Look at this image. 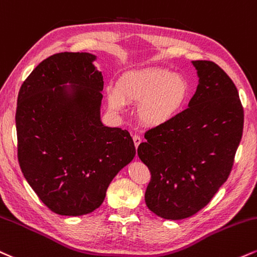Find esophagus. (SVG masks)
<instances>
[{"label": "esophagus", "instance_id": "1", "mask_svg": "<svg viewBox=\"0 0 257 257\" xmlns=\"http://www.w3.org/2000/svg\"><path fill=\"white\" fill-rule=\"evenodd\" d=\"M133 140H134V145H135V147H139V145L141 144V138L139 137V135H134V137H133Z\"/></svg>", "mask_w": 257, "mask_h": 257}]
</instances>
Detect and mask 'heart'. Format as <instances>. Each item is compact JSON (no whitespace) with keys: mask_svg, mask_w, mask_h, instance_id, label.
<instances>
[{"mask_svg":"<svg viewBox=\"0 0 257 257\" xmlns=\"http://www.w3.org/2000/svg\"><path fill=\"white\" fill-rule=\"evenodd\" d=\"M189 93V82L182 75L164 68H148L123 75L117 91H107V100L115 111L122 110L124 103L140 104L138 117L142 124L160 126L181 112Z\"/></svg>","mask_w":257,"mask_h":257,"instance_id":"obj_1","label":"heart"}]
</instances>
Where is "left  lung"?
<instances>
[{
  "label": "left lung",
  "instance_id": "obj_1",
  "mask_svg": "<svg viewBox=\"0 0 257 257\" xmlns=\"http://www.w3.org/2000/svg\"><path fill=\"white\" fill-rule=\"evenodd\" d=\"M199 85L189 107L145 133L138 156L151 172L145 201L179 220L208 205L232 170L244 111L232 80L212 61H193Z\"/></svg>",
  "mask_w": 257,
  "mask_h": 257
}]
</instances>
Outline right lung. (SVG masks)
<instances>
[{
  "label": "right lung",
  "mask_w": 257,
  "mask_h": 257,
  "mask_svg": "<svg viewBox=\"0 0 257 257\" xmlns=\"http://www.w3.org/2000/svg\"><path fill=\"white\" fill-rule=\"evenodd\" d=\"M87 52L45 58L18 94V160L37 196L61 215L88 214L103 203L113 177L135 156L128 131L100 120L103 76ZM74 86L72 97L62 83Z\"/></svg>",
  "instance_id": "1"
}]
</instances>
